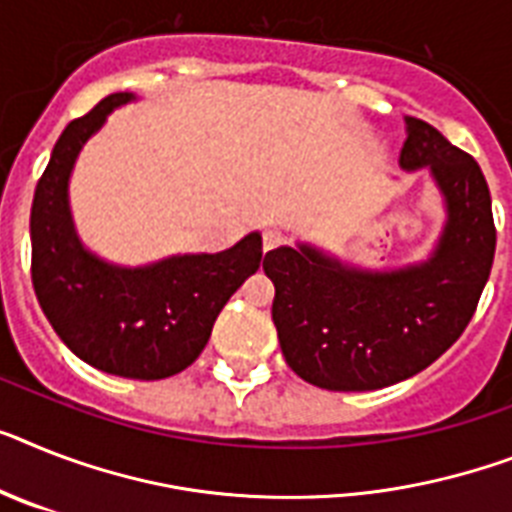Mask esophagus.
<instances>
[{
  "label": "esophagus",
  "instance_id": "1",
  "mask_svg": "<svg viewBox=\"0 0 512 512\" xmlns=\"http://www.w3.org/2000/svg\"><path fill=\"white\" fill-rule=\"evenodd\" d=\"M285 243V235L280 230H266L264 232V251H272V248L282 246Z\"/></svg>",
  "mask_w": 512,
  "mask_h": 512
}]
</instances>
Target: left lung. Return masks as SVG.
<instances>
[{
  "label": "left lung",
  "instance_id": "obj_1",
  "mask_svg": "<svg viewBox=\"0 0 512 512\" xmlns=\"http://www.w3.org/2000/svg\"><path fill=\"white\" fill-rule=\"evenodd\" d=\"M400 167L432 172L447 222L437 248L403 269H358L314 246L264 256L287 366L322 390H382L432 366L468 327L494 261L484 172L429 122L405 117Z\"/></svg>",
  "mask_w": 512,
  "mask_h": 512
}]
</instances>
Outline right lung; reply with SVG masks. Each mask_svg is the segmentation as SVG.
I'll list each match as a JSON object with an SVG mask.
<instances>
[{"instance_id": "add662e5", "label": "right lung", "mask_w": 512, "mask_h": 512, "mask_svg": "<svg viewBox=\"0 0 512 512\" xmlns=\"http://www.w3.org/2000/svg\"><path fill=\"white\" fill-rule=\"evenodd\" d=\"M112 94L62 130L31 206V280L46 319L80 361L128 379H167L201 356L230 295L261 264V235L219 253H185L149 266H114L75 232L67 183L83 143L112 109Z\"/></svg>"}]
</instances>
